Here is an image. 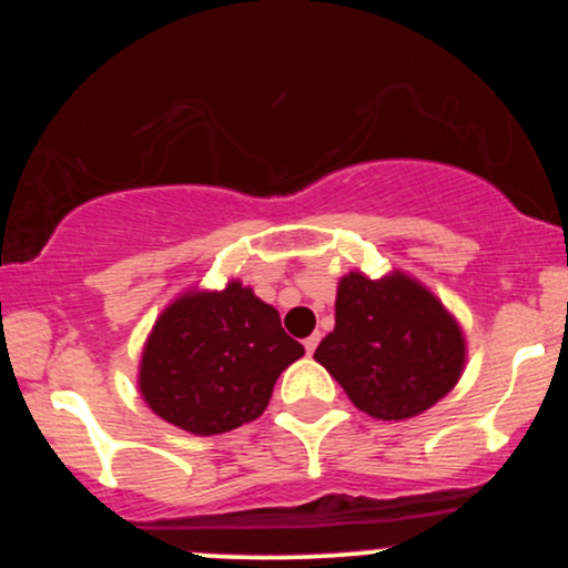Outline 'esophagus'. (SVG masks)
I'll list each match as a JSON object with an SVG mask.
<instances>
[{"label": "esophagus", "mask_w": 568, "mask_h": 568, "mask_svg": "<svg viewBox=\"0 0 568 568\" xmlns=\"http://www.w3.org/2000/svg\"><path fill=\"white\" fill-rule=\"evenodd\" d=\"M317 344H321V334H312L310 338H304V349H306V355H312V352L317 349Z\"/></svg>", "instance_id": "esophagus-1"}]
</instances>
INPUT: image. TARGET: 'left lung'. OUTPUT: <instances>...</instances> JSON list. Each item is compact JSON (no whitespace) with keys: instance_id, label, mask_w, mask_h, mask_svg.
Listing matches in <instances>:
<instances>
[{"instance_id":"left-lung-1","label":"left lung","mask_w":568,"mask_h":568,"mask_svg":"<svg viewBox=\"0 0 568 568\" xmlns=\"http://www.w3.org/2000/svg\"><path fill=\"white\" fill-rule=\"evenodd\" d=\"M465 357L452 312L403 272L338 280L336 325L315 349L349 400L384 422L433 408L459 382Z\"/></svg>"}]
</instances>
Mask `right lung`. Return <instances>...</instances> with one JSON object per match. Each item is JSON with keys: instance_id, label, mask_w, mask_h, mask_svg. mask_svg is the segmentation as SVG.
Here are the masks:
<instances>
[{"instance_id": "obj_1", "label": "right lung", "mask_w": 568, "mask_h": 568, "mask_svg": "<svg viewBox=\"0 0 568 568\" xmlns=\"http://www.w3.org/2000/svg\"><path fill=\"white\" fill-rule=\"evenodd\" d=\"M304 355L275 306L232 280L186 291L143 344L139 389L146 406L192 435H219L264 414L277 376Z\"/></svg>"}]
</instances>
